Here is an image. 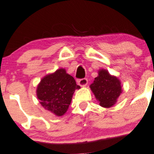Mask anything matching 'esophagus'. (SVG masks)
Returning a JSON list of instances; mask_svg holds the SVG:
<instances>
[{
    "label": "esophagus",
    "instance_id": "1",
    "mask_svg": "<svg viewBox=\"0 0 154 154\" xmlns=\"http://www.w3.org/2000/svg\"><path fill=\"white\" fill-rule=\"evenodd\" d=\"M77 83L80 86H86L88 84V80L86 78L80 79V80H77Z\"/></svg>",
    "mask_w": 154,
    "mask_h": 154
}]
</instances>
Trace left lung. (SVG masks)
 <instances>
[{"label":"left lung","instance_id":"1","mask_svg":"<svg viewBox=\"0 0 154 154\" xmlns=\"http://www.w3.org/2000/svg\"><path fill=\"white\" fill-rule=\"evenodd\" d=\"M91 91L100 102L101 106H112L122 93V86L119 79L111 76L106 70H100L98 76L94 78L90 86Z\"/></svg>","mask_w":154,"mask_h":154}]
</instances>
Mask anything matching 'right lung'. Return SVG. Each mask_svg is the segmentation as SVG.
<instances>
[{
    "instance_id": "1",
    "label": "right lung",
    "mask_w": 154,
    "mask_h": 154,
    "mask_svg": "<svg viewBox=\"0 0 154 154\" xmlns=\"http://www.w3.org/2000/svg\"><path fill=\"white\" fill-rule=\"evenodd\" d=\"M80 88L74 77L60 68L41 80L37 87V97L45 109L61 116L67 111L75 89Z\"/></svg>"
}]
</instances>
